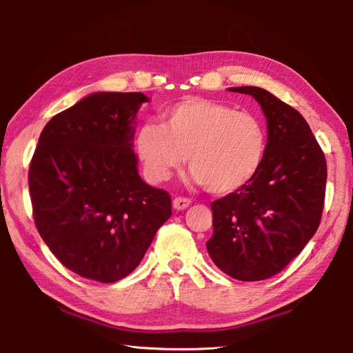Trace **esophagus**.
<instances>
[{
	"label": "esophagus",
	"mask_w": 353,
	"mask_h": 353,
	"mask_svg": "<svg viewBox=\"0 0 353 353\" xmlns=\"http://www.w3.org/2000/svg\"><path fill=\"white\" fill-rule=\"evenodd\" d=\"M190 205H191V200L186 197H176L172 200V206H174V209H177V211H183V209H186Z\"/></svg>",
	"instance_id": "obj_1"
}]
</instances>
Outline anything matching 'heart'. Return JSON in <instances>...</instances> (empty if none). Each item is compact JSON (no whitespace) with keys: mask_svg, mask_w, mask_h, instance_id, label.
I'll return each mask as SVG.
<instances>
[{"mask_svg":"<svg viewBox=\"0 0 353 353\" xmlns=\"http://www.w3.org/2000/svg\"><path fill=\"white\" fill-rule=\"evenodd\" d=\"M161 119L134 134V150L154 183L167 181L186 159L192 183L230 194L249 185L265 162L268 130L252 112L192 97L163 109Z\"/></svg>","mask_w":353,"mask_h":353,"instance_id":"obj_1","label":"heart"}]
</instances>
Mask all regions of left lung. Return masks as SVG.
<instances>
[{"mask_svg": "<svg viewBox=\"0 0 353 353\" xmlns=\"http://www.w3.org/2000/svg\"><path fill=\"white\" fill-rule=\"evenodd\" d=\"M249 94L267 118L268 152L253 181L211 203L208 253L238 281H264L294 259L316 234L325 206L326 159L299 112L258 86Z\"/></svg>", "mask_w": 353, "mask_h": 353, "instance_id": "1", "label": "left lung"}]
</instances>
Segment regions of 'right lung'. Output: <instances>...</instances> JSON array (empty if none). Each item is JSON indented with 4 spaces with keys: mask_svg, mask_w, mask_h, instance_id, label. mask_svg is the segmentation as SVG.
<instances>
[{
    "mask_svg": "<svg viewBox=\"0 0 353 353\" xmlns=\"http://www.w3.org/2000/svg\"><path fill=\"white\" fill-rule=\"evenodd\" d=\"M141 92H95L52 117L30 162L34 224L76 274L112 283L139 265L171 197L142 181L133 153Z\"/></svg>",
    "mask_w": 353,
    "mask_h": 353,
    "instance_id": "1",
    "label": "right lung"
}]
</instances>
